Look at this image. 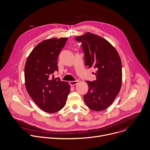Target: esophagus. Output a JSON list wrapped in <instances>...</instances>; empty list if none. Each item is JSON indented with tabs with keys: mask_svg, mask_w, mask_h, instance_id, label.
I'll return each instance as SVG.
<instances>
[{
	"mask_svg": "<svg viewBox=\"0 0 150 150\" xmlns=\"http://www.w3.org/2000/svg\"><path fill=\"white\" fill-rule=\"evenodd\" d=\"M78 82H79V80H75V81H70L69 84H70V86H74V85L77 84L78 83Z\"/></svg>",
	"mask_w": 150,
	"mask_h": 150,
	"instance_id": "esophagus-1",
	"label": "esophagus"
}]
</instances>
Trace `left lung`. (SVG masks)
Segmentation results:
<instances>
[{
    "mask_svg": "<svg viewBox=\"0 0 150 150\" xmlns=\"http://www.w3.org/2000/svg\"><path fill=\"white\" fill-rule=\"evenodd\" d=\"M81 43L84 54L85 65L93 67L96 80L87 81V93L84 96L87 106L93 110L106 109L120 91L122 64L116 49L107 40L91 33L75 38Z\"/></svg>",
    "mask_w": 150,
    "mask_h": 150,
    "instance_id": "left-lung-1",
    "label": "left lung"
}]
</instances>
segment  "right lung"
Returning <instances> with one entry per match:
<instances>
[{"instance_id":"1","label":"right lung","mask_w":150,"mask_h":150,"mask_svg":"<svg viewBox=\"0 0 150 150\" xmlns=\"http://www.w3.org/2000/svg\"><path fill=\"white\" fill-rule=\"evenodd\" d=\"M67 38H51L38 44L30 53L25 66L26 91L35 104L48 113H55L65 106L70 86L58 77L57 59Z\"/></svg>"}]
</instances>
